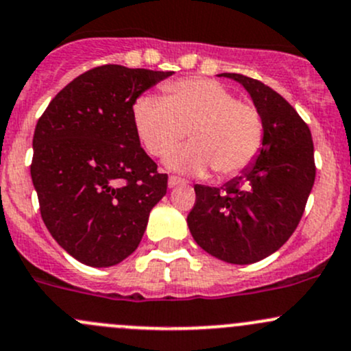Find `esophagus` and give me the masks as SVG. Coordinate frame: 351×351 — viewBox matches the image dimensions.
<instances>
[{
    "label": "esophagus",
    "instance_id": "34e87169",
    "mask_svg": "<svg viewBox=\"0 0 351 351\" xmlns=\"http://www.w3.org/2000/svg\"><path fill=\"white\" fill-rule=\"evenodd\" d=\"M178 185H185V180L183 178H178V176H169L168 178V186L169 188H175Z\"/></svg>",
    "mask_w": 351,
    "mask_h": 351
}]
</instances>
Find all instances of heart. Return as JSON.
Here are the masks:
<instances>
[{"label":"heart","mask_w":351,"mask_h":351,"mask_svg":"<svg viewBox=\"0 0 351 351\" xmlns=\"http://www.w3.org/2000/svg\"><path fill=\"white\" fill-rule=\"evenodd\" d=\"M132 121L146 149L166 156L185 138L188 145L166 160L180 173L234 176L259 154L264 124L254 106L239 102L222 84L208 79H183L166 84L165 97L143 94L132 106Z\"/></svg>","instance_id":"heart-1"}]
</instances>
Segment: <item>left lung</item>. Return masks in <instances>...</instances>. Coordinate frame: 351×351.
Returning <instances> with one entry per match:
<instances>
[{
    "instance_id": "left-lung-1",
    "label": "left lung",
    "mask_w": 351,
    "mask_h": 351,
    "mask_svg": "<svg viewBox=\"0 0 351 351\" xmlns=\"http://www.w3.org/2000/svg\"><path fill=\"white\" fill-rule=\"evenodd\" d=\"M249 92L264 124L259 154L223 186L195 185L188 213L195 242L228 264H252L281 249L300 223L315 183L311 131L293 106L265 84L219 73Z\"/></svg>"
}]
</instances>
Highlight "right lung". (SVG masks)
Masks as SVG:
<instances>
[{
    "mask_svg": "<svg viewBox=\"0 0 351 351\" xmlns=\"http://www.w3.org/2000/svg\"><path fill=\"white\" fill-rule=\"evenodd\" d=\"M173 72L102 65L55 95L33 134L32 182L51 237L79 263L110 267L138 249L168 175L139 143L132 106Z\"/></svg>",
    "mask_w": 351,
    "mask_h": 351,
    "instance_id": "1",
    "label": "right lung"
}]
</instances>
